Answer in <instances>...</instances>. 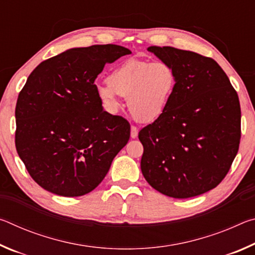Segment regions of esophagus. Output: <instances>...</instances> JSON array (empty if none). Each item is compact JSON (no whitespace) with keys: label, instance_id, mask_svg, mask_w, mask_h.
I'll list each match as a JSON object with an SVG mask.
<instances>
[{"label":"esophagus","instance_id":"1","mask_svg":"<svg viewBox=\"0 0 255 255\" xmlns=\"http://www.w3.org/2000/svg\"><path fill=\"white\" fill-rule=\"evenodd\" d=\"M138 136V128L135 126H131L130 128V137L131 138H136Z\"/></svg>","mask_w":255,"mask_h":255}]
</instances>
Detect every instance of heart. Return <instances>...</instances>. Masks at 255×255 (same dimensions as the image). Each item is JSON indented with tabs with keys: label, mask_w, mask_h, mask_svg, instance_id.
I'll use <instances>...</instances> for the list:
<instances>
[{
	"label": "heart",
	"mask_w": 255,
	"mask_h": 255,
	"mask_svg": "<svg viewBox=\"0 0 255 255\" xmlns=\"http://www.w3.org/2000/svg\"><path fill=\"white\" fill-rule=\"evenodd\" d=\"M176 85V74L165 62L129 59L108 76V84L97 85V96L109 112H117L118 96L127 99L132 117L153 123L166 110Z\"/></svg>",
	"instance_id": "heart-1"
}]
</instances>
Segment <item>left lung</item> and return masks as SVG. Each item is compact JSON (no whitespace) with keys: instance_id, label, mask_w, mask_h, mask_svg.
<instances>
[{"instance_id":"1","label":"left lung","mask_w":255,"mask_h":255,"mask_svg":"<svg viewBox=\"0 0 255 255\" xmlns=\"http://www.w3.org/2000/svg\"><path fill=\"white\" fill-rule=\"evenodd\" d=\"M147 50L173 67L176 85L163 115L138 133L141 173L167 197L202 195L222 182L239 150V97L214 59L173 47Z\"/></svg>"}]
</instances>
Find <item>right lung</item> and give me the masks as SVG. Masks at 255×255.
I'll return each mask as SVG.
<instances>
[{
	"instance_id": "add662e5",
	"label": "right lung",
	"mask_w": 255,
	"mask_h": 255,
	"mask_svg": "<svg viewBox=\"0 0 255 255\" xmlns=\"http://www.w3.org/2000/svg\"><path fill=\"white\" fill-rule=\"evenodd\" d=\"M118 45L67 49L40 63L18 97L15 147L29 174L63 197L91 192L128 143L126 119L103 110L94 81L125 55Z\"/></svg>"
}]
</instances>
